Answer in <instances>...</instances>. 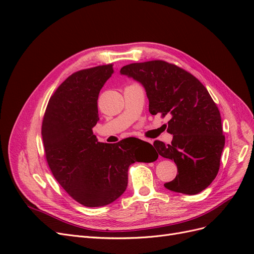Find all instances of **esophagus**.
<instances>
[{
	"mask_svg": "<svg viewBox=\"0 0 254 254\" xmlns=\"http://www.w3.org/2000/svg\"><path fill=\"white\" fill-rule=\"evenodd\" d=\"M143 142H147V143H149V144H152V141L151 140H149V139H141Z\"/></svg>",
	"mask_w": 254,
	"mask_h": 254,
	"instance_id": "obj_1",
	"label": "esophagus"
}]
</instances>
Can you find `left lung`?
I'll return each mask as SVG.
<instances>
[{"mask_svg":"<svg viewBox=\"0 0 254 254\" xmlns=\"http://www.w3.org/2000/svg\"><path fill=\"white\" fill-rule=\"evenodd\" d=\"M121 74L143 84L152 115H170L171 144L153 142L160 156L174 160L176 178L164 187L177 193L195 195L217 176L225 146L221 118L209 92L194 75L163 60L130 64Z\"/></svg>","mask_w":254,"mask_h":254,"instance_id":"left-lung-1","label":"left lung"}]
</instances>
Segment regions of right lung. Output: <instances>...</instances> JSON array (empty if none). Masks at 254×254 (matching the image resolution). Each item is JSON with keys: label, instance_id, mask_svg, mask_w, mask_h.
<instances>
[{"label": "right lung", "instance_id": "add662e5", "mask_svg": "<svg viewBox=\"0 0 254 254\" xmlns=\"http://www.w3.org/2000/svg\"><path fill=\"white\" fill-rule=\"evenodd\" d=\"M113 73V64L73 73L51 96L41 134L50 170L75 201L84 206H104L124 193L128 167L153 162L158 153L139 139L115 144L98 142L93 128L98 119L99 91Z\"/></svg>", "mask_w": 254, "mask_h": 254}]
</instances>
